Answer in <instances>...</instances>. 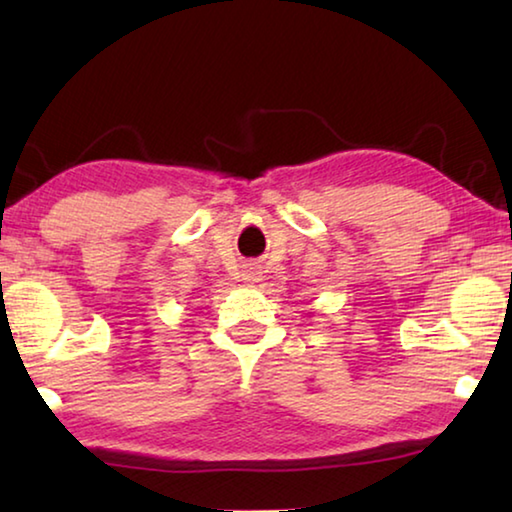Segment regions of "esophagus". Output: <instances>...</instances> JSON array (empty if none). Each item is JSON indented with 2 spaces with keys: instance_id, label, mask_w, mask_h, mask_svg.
I'll list each match as a JSON object with an SVG mask.
<instances>
[{
  "instance_id": "obj_1",
  "label": "esophagus",
  "mask_w": 512,
  "mask_h": 512,
  "mask_svg": "<svg viewBox=\"0 0 512 512\" xmlns=\"http://www.w3.org/2000/svg\"><path fill=\"white\" fill-rule=\"evenodd\" d=\"M241 275H244V282H248V284H255V282H259V277H262V275H259V268L255 264H248Z\"/></svg>"
}]
</instances>
